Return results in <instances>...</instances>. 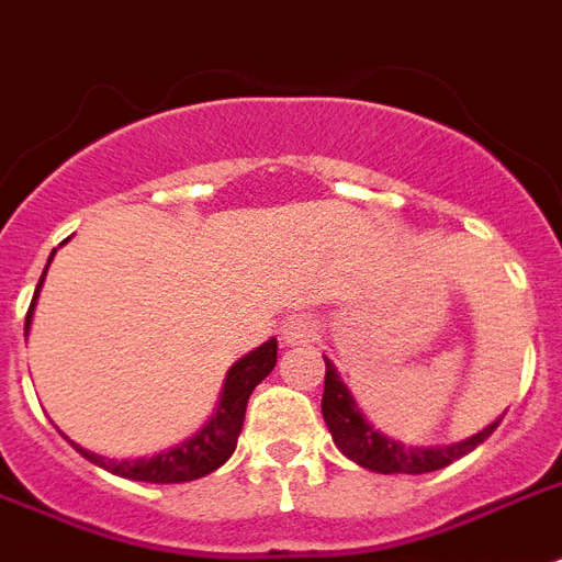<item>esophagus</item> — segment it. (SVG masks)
I'll return each instance as SVG.
<instances>
[{"mask_svg": "<svg viewBox=\"0 0 562 562\" xmlns=\"http://www.w3.org/2000/svg\"><path fill=\"white\" fill-rule=\"evenodd\" d=\"M319 337V325L311 314H291L285 323H282V339L289 346H308Z\"/></svg>", "mask_w": 562, "mask_h": 562, "instance_id": "esophagus-1", "label": "esophagus"}]
</instances>
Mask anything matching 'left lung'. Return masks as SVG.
<instances>
[{"mask_svg":"<svg viewBox=\"0 0 562 562\" xmlns=\"http://www.w3.org/2000/svg\"><path fill=\"white\" fill-rule=\"evenodd\" d=\"M323 417L325 426L331 431L334 446H337L348 460H353L362 469L380 471V474H426V471H437L460 460L463 454L474 451L483 440L492 437L494 428L499 426V419H494L492 426L483 428L480 434L469 437L454 446H437V449H412L403 442L391 440L385 434L374 431L371 423L360 414L353 397L342 385L339 374L334 371L331 360L325 357V391H323Z\"/></svg>","mask_w":562,"mask_h":562,"instance_id":"obj_1","label":"left lung"}]
</instances>
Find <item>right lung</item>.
Returning a JSON list of instances; mask_svg holds the SVG:
<instances>
[{"instance_id": "right-lung-1", "label": "right lung", "mask_w": 562, "mask_h": 562, "mask_svg": "<svg viewBox=\"0 0 562 562\" xmlns=\"http://www.w3.org/2000/svg\"><path fill=\"white\" fill-rule=\"evenodd\" d=\"M50 259H54V254H50ZM45 271H48V266H45ZM42 282H45V273H42L31 308H27L25 334L27 328H31L33 305H36ZM273 366H277V339H268L266 346H259L257 351L245 353L243 360L234 362L228 376H225L223 400H220V408H216V414L211 417V423L202 428L196 437H191V440H186L182 446H177V449L154 454L148 457V460H145V457H139V460H108V457H99L93 454V451H85L77 442H74V449H77L85 460H91L93 465H99V469L111 471V474H120V477L125 480H143V483H188V480L205 477V474L220 469V465L234 454V449H237V437L239 431H243L248 397H251V391L271 374Z\"/></svg>"}]
</instances>
